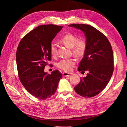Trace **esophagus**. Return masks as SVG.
<instances>
[{
    "instance_id": "1",
    "label": "esophagus",
    "mask_w": 127,
    "mask_h": 127,
    "mask_svg": "<svg viewBox=\"0 0 127 127\" xmlns=\"http://www.w3.org/2000/svg\"><path fill=\"white\" fill-rule=\"evenodd\" d=\"M72 74V73H68V72H63V75L64 77H68L71 75Z\"/></svg>"
}]
</instances>
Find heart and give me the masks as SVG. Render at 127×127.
<instances>
[{
  "mask_svg": "<svg viewBox=\"0 0 127 127\" xmlns=\"http://www.w3.org/2000/svg\"><path fill=\"white\" fill-rule=\"evenodd\" d=\"M60 42L67 47L71 49L72 53L76 57H82L85 52L87 44L84 40H79L77 37L71 33H67L60 39ZM50 52L53 57L57 53V44L51 42L50 45ZM76 63V60L73 58L63 59L57 64V66L65 71H70Z\"/></svg>",
  "mask_w": 127,
  "mask_h": 127,
  "instance_id": "1",
  "label": "heart"
}]
</instances>
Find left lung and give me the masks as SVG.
Returning a JSON list of instances; mask_svg holds the SVG:
<instances>
[{"mask_svg":"<svg viewBox=\"0 0 127 127\" xmlns=\"http://www.w3.org/2000/svg\"><path fill=\"white\" fill-rule=\"evenodd\" d=\"M68 26L79 29L86 37L87 48L79 63V71H87L74 88L75 92L84 97H92L104 89L113 72V53L107 37L89 25L71 24ZM84 72V71H83Z\"/></svg>","mask_w":127,"mask_h":127,"instance_id":"1","label":"left lung"}]
</instances>
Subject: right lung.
I'll use <instances>...</instances> for the list:
<instances>
[{"label":"right lung","instance_id":"1","mask_svg":"<svg viewBox=\"0 0 127 127\" xmlns=\"http://www.w3.org/2000/svg\"><path fill=\"white\" fill-rule=\"evenodd\" d=\"M62 28L53 24L37 26L27 34L18 46L16 58L19 78L25 89L37 98L50 97L63 77L58 70L51 74L44 71L51 59L50 45Z\"/></svg>","mask_w":127,"mask_h":127}]
</instances>
